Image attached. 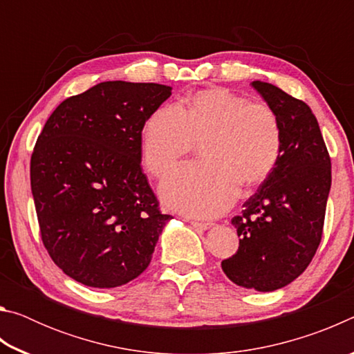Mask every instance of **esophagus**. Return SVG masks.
I'll return each instance as SVG.
<instances>
[{
    "mask_svg": "<svg viewBox=\"0 0 354 354\" xmlns=\"http://www.w3.org/2000/svg\"><path fill=\"white\" fill-rule=\"evenodd\" d=\"M190 225L196 227V230H209L212 226L211 221H198V220H190Z\"/></svg>",
    "mask_w": 354,
    "mask_h": 354,
    "instance_id": "esophagus-1",
    "label": "esophagus"
}]
</instances>
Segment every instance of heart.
<instances>
[{
	"label": "heart",
	"mask_w": 354,
	"mask_h": 354,
	"mask_svg": "<svg viewBox=\"0 0 354 354\" xmlns=\"http://www.w3.org/2000/svg\"><path fill=\"white\" fill-rule=\"evenodd\" d=\"M196 143L205 162L184 165L162 185L165 205L195 217H215L234 203L239 184L262 183L283 147L278 113L227 88L196 92L181 106L165 104L147 120L142 159L162 179Z\"/></svg>",
	"instance_id": "b5f03b06"
}]
</instances>
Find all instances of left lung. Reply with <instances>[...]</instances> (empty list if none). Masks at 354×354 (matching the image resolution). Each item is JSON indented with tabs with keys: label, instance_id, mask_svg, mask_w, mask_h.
Returning <instances> with one entry per match:
<instances>
[{
	"label": "left lung",
	"instance_id": "1",
	"mask_svg": "<svg viewBox=\"0 0 354 354\" xmlns=\"http://www.w3.org/2000/svg\"><path fill=\"white\" fill-rule=\"evenodd\" d=\"M278 113L283 147L277 165L232 217L239 248L221 261L232 283L272 292L306 270L319 248L331 189V158L317 118L273 84L251 82Z\"/></svg>",
	"mask_w": 354,
	"mask_h": 354
}]
</instances>
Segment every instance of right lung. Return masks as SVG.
<instances>
[{
  "mask_svg": "<svg viewBox=\"0 0 354 354\" xmlns=\"http://www.w3.org/2000/svg\"><path fill=\"white\" fill-rule=\"evenodd\" d=\"M171 95L154 82H100L64 100L37 137L31 189L48 254L77 283L111 289L145 270L171 215L142 170V131Z\"/></svg>",
  "mask_w": 354,
  "mask_h": 354,
  "instance_id": "1",
  "label": "right lung"
}]
</instances>
